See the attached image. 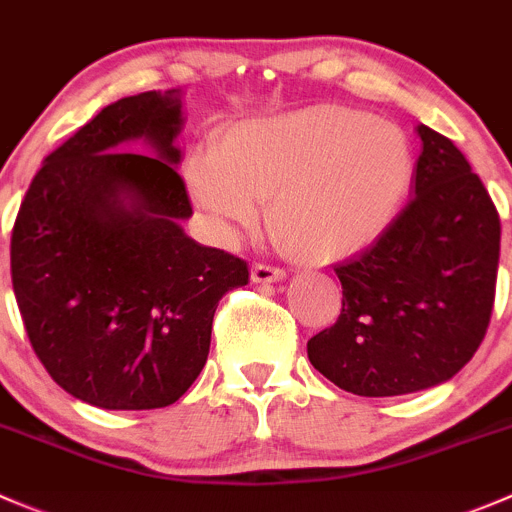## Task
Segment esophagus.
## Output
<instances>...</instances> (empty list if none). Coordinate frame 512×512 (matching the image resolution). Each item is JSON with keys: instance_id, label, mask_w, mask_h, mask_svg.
<instances>
[{"instance_id": "esophagus-1", "label": "esophagus", "mask_w": 512, "mask_h": 512, "mask_svg": "<svg viewBox=\"0 0 512 512\" xmlns=\"http://www.w3.org/2000/svg\"><path fill=\"white\" fill-rule=\"evenodd\" d=\"M250 275H252V282L285 280V270H280V267H275V265H262V262H255V265L250 267Z\"/></svg>"}]
</instances>
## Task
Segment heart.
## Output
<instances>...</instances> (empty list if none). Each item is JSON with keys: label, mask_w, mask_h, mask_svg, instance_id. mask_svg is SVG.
<instances>
[{"label": "heart", "mask_w": 512, "mask_h": 512, "mask_svg": "<svg viewBox=\"0 0 512 512\" xmlns=\"http://www.w3.org/2000/svg\"><path fill=\"white\" fill-rule=\"evenodd\" d=\"M415 180V152L403 127L362 109H297L245 119L222 135L215 155L190 165L195 202L220 230H250L260 200L292 255L340 260L380 240Z\"/></svg>", "instance_id": "heart-1"}]
</instances>
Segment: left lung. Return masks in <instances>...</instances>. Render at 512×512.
<instances>
[{
    "instance_id": "8db88e82",
    "label": "left lung",
    "mask_w": 512,
    "mask_h": 512,
    "mask_svg": "<svg viewBox=\"0 0 512 512\" xmlns=\"http://www.w3.org/2000/svg\"><path fill=\"white\" fill-rule=\"evenodd\" d=\"M413 200L380 240L335 265L342 310L307 340L337 388L390 398L450 380L483 342L495 302L500 217L463 152L418 124Z\"/></svg>"
}]
</instances>
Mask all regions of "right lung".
Segmentation results:
<instances>
[{
	"mask_svg": "<svg viewBox=\"0 0 512 512\" xmlns=\"http://www.w3.org/2000/svg\"><path fill=\"white\" fill-rule=\"evenodd\" d=\"M177 89L107 104L44 160L12 230L24 330L52 380L104 410L177 403L202 372L247 262L182 230ZM142 139L152 156L123 147Z\"/></svg>",
	"mask_w": 512,
	"mask_h": 512,
	"instance_id": "obj_1",
	"label": "right lung"
}]
</instances>
